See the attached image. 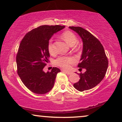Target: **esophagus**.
Masks as SVG:
<instances>
[{
  "label": "esophagus",
  "mask_w": 122,
  "mask_h": 122,
  "mask_svg": "<svg viewBox=\"0 0 122 122\" xmlns=\"http://www.w3.org/2000/svg\"><path fill=\"white\" fill-rule=\"evenodd\" d=\"M62 71H63V72L66 73L67 74H68V75H70V74H71V71H66V70H64V69H62Z\"/></svg>",
  "instance_id": "esophagus-1"
}]
</instances>
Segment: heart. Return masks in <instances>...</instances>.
I'll use <instances>...</instances> for the list:
<instances>
[{
	"mask_svg": "<svg viewBox=\"0 0 122 122\" xmlns=\"http://www.w3.org/2000/svg\"><path fill=\"white\" fill-rule=\"evenodd\" d=\"M61 37L68 43L69 46H73L76 43L78 38L76 36L70 31H65L61 35ZM48 49L49 53L51 55L55 54L53 41L51 38L48 41ZM74 62L73 58L66 56H60L55 61V63L58 66L62 67L65 69H68L70 67V65Z\"/></svg>",
	"mask_w": 122,
	"mask_h": 122,
	"instance_id": "obj_1",
	"label": "heart"
}]
</instances>
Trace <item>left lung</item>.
<instances>
[{
  "mask_svg": "<svg viewBox=\"0 0 122 122\" xmlns=\"http://www.w3.org/2000/svg\"><path fill=\"white\" fill-rule=\"evenodd\" d=\"M77 32L83 42V49L78 66L79 71L85 69L84 73H80L79 81L73 85L79 91L90 90L102 81L108 67L107 57L100 42L92 34L79 26H69Z\"/></svg>",
  "mask_w": 122,
  "mask_h": 122,
  "instance_id": "1",
  "label": "left lung"
}]
</instances>
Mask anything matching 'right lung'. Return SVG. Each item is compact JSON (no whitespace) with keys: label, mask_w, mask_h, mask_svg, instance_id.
Instances as JSON below:
<instances>
[{"label":"right lung","mask_w":122,"mask_h":122,"mask_svg":"<svg viewBox=\"0 0 122 122\" xmlns=\"http://www.w3.org/2000/svg\"><path fill=\"white\" fill-rule=\"evenodd\" d=\"M65 26L41 25L26 33L21 41L16 55L17 73L24 85L36 94H43L53 88L57 74L61 71L53 67L45 73L49 61L48 41L54 33Z\"/></svg>","instance_id":"1"}]
</instances>
